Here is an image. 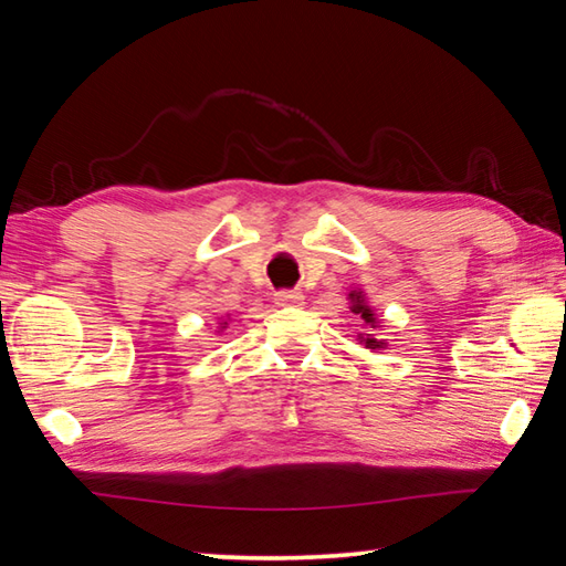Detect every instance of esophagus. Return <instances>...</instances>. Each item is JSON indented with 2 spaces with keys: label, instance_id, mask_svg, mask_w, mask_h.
<instances>
[{
  "label": "esophagus",
  "instance_id": "34e87169",
  "mask_svg": "<svg viewBox=\"0 0 566 566\" xmlns=\"http://www.w3.org/2000/svg\"><path fill=\"white\" fill-rule=\"evenodd\" d=\"M274 302L280 306H302L304 294L300 290H282V292L274 294Z\"/></svg>",
  "mask_w": 566,
  "mask_h": 566
}]
</instances>
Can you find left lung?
<instances>
[{
	"label": "left lung",
	"instance_id": "left-lung-1",
	"mask_svg": "<svg viewBox=\"0 0 566 566\" xmlns=\"http://www.w3.org/2000/svg\"><path fill=\"white\" fill-rule=\"evenodd\" d=\"M349 310L357 314V317L367 324V327H379V319H377V314H375V310H371V306L367 304V296H364V292L361 290H352L349 292ZM359 344H364V347L367 349H371V352H377V349H387V342L385 339H375L371 337V334H359Z\"/></svg>",
	"mask_w": 566,
	"mask_h": 566
}]
</instances>
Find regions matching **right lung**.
Returning <instances> with one entry per match:
<instances>
[{"label":"right lung","mask_w":566,"mask_h":566,"mask_svg":"<svg viewBox=\"0 0 566 566\" xmlns=\"http://www.w3.org/2000/svg\"><path fill=\"white\" fill-rule=\"evenodd\" d=\"M224 329H227V319L219 322V329H217V332H224Z\"/></svg>","instance_id":"add662e5"}]
</instances>
